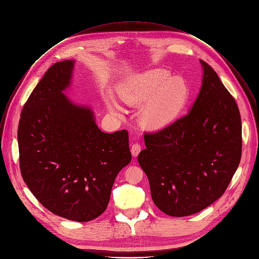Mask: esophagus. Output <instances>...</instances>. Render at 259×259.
<instances>
[{
	"label": "esophagus",
	"instance_id": "34e87169",
	"mask_svg": "<svg viewBox=\"0 0 259 259\" xmlns=\"http://www.w3.org/2000/svg\"><path fill=\"white\" fill-rule=\"evenodd\" d=\"M141 150H142V147H141V145L139 143H134L132 145V147H131L132 154H133V156H135V157L138 156L139 153L141 152Z\"/></svg>",
	"mask_w": 259,
	"mask_h": 259
}]
</instances>
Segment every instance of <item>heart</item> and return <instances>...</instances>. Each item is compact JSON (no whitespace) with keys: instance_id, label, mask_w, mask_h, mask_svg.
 <instances>
[{"instance_id":"b5f03b06","label":"heart","mask_w":259,"mask_h":259,"mask_svg":"<svg viewBox=\"0 0 259 259\" xmlns=\"http://www.w3.org/2000/svg\"><path fill=\"white\" fill-rule=\"evenodd\" d=\"M119 97L128 105L146 103L142 122L149 128H161L172 122L185 108L190 98V87L181 77H172L165 70H151L123 81L118 88ZM109 107L117 109L109 100Z\"/></svg>"}]
</instances>
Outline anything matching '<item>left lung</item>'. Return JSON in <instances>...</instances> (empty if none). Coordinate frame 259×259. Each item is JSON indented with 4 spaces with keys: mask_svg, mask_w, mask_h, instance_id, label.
I'll return each mask as SVG.
<instances>
[{
    "mask_svg": "<svg viewBox=\"0 0 259 259\" xmlns=\"http://www.w3.org/2000/svg\"><path fill=\"white\" fill-rule=\"evenodd\" d=\"M204 69L192 109L169 125L144 135L138 161L154 204L167 215L188 217L221 198L242 155L241 115L213 68Z\"/></svg>",
    "mask_w": 259,
    "mask_h": 259,
    "instance_id": "left-lung-1",
    "label": "left lung"
}]
</instances>
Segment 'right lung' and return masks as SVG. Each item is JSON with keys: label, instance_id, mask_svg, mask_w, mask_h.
I'll list each match as a JSON object with an SVG mask.
<instances>
[{"label": "right lung", "instance_id": "add662e5", "mask_svg": "<svg viewBox=\"0 0 259 259\" xmlns=\"http://www.w3.org/2000/svg\"><path fill=\"white\" fill-rule=\"evenodd\" d=\"M72 68L71 60L52 65L25 102L18 125L19 166L44 207L83 223L106 210L132 153L126 130L103 133L91 109L72 104L62 93Z\"/></svg>", "mask_w": 259, "mask_h": 259}]
</instances>
